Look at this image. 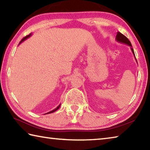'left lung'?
I'll return each instance as SVG.
<instances>
[{
    "label": "left lung",
    "instance_id": "obj_1",
    "mask_svg": "<svg viewBox=\"0 0 150 150\" xmlns=\"http://www.w3.org/2000/svg\"><path fill=\"white\" fill-rule=\"evenodd\" d=\"M115 40L119 42L123 43V44H126L127 45H129V47H130V49H131V50H132V52L133 54H134V58H135V54H134V50H133V48H132L131 43H130V40L128 39L124 35H122V33H121L120 32H117V33ZM135 59H136V58H135ZM136 61H137V59H136Z\"/></svg>",
    "mask_w": 150,
    "mask_h": 150
}]
</instances>
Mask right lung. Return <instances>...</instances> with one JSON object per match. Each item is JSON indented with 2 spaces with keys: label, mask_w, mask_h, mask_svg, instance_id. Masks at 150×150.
<instances>
[{
  "label": "right lung",
  "mask_w": 150,
  "mask_h": 150,
  "mask_svg": "<svg viewBox=\"0 0 150 150\" xmlns=\"http://www.w3.org/2000/svg\"><path fill=\"white\" fill-rule=\"evenodd\" d=\"M31 33H30L29 35H28V36H26V37H24L23 38V39H22V40H21V41H20V44H21V42H22L23 41H24V40H26L27 39H28V38L29 37H31ZM20 44H19V45H20ZM60 105H61V104H59L58 106V107H57V108H56L55 109H54V110H52L51 111H50V112H48V113H45V114H48V113H53V112H54V111H56V110H58V109L59 108V107H60Z\"/></svg>",
  "instance_id": "right-lung-1"
}]
</instances>
